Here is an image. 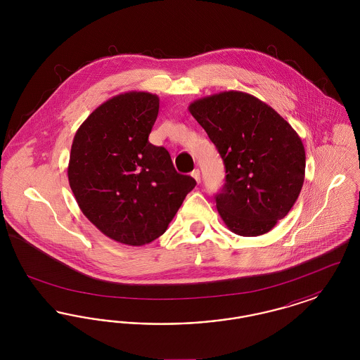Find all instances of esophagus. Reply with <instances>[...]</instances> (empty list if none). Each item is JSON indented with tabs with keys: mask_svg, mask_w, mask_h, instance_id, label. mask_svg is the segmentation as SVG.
Returning <instances> with one entry per match:
<instances>
[{
	"mask_svg": "<svg viewBox=\"0 0 360 360\" xmlns=\"http://www.w3.org/2000/svg\"><path fill=\"white\" fill-rule=\"evenodd\" d=\"M191 176L197 181V184H200V181H201V174H200V170H198V169H195V170H193V172H191Z\"/></svg>",
	"mask_w": 360,
	"mask_h": 360,
	"instance_id": "1",
	"label": "esophagus"
}]
</instances>
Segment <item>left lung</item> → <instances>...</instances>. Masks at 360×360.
<instances>
[{
	"mask_svg": "<svg viewBox=\"0 0 360 360\" xmlns=\"http://www.w3.org/2000/svg\"><path fill=\"white\" fill-rule=\"evenodd\" d=\"M188 112L225 165V185L214 198L228 229L245 238L270 232L304 185L301 137L270 105L238 90L198 98Z\"/></svg>",
	"mask_w": 360,
	"mask_h": 360,
	"instance_id": "left-lung-1",
	"label": "left lung"
}]
</instances>
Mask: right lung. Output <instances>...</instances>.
I'll return each instance as SVG.
<instances>
[{
	"label": "right lung",
	"mask_w": 360,
	"mask_h": 360,
	"mask_svg": "<svg viewBox=\"0 0 360 360\" xmlns=\"http://www.w3.org/2000/svg\"><path fill=\"white\" fill-rule=\"evenodd\" d=\"M159 97L127 91L86 119L71 144L70 188L105 236L140 247L162 236L195 181L175 172L165 147L148 141Z\"/></svg>",
	"instance_id": "obj_1"
}]
</instances>
